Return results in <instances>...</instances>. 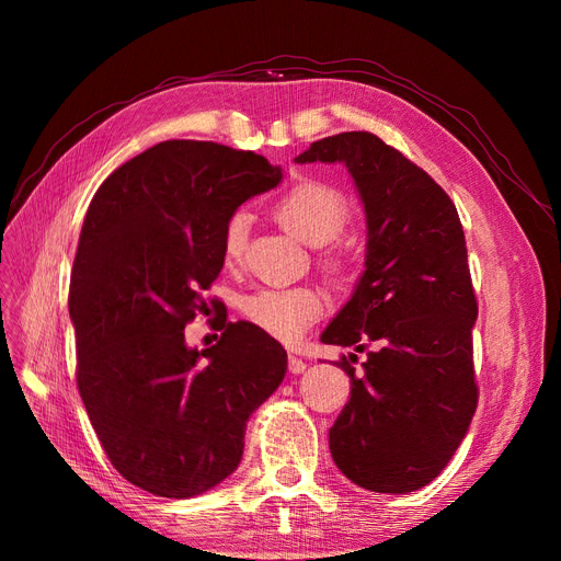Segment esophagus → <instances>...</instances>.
Returning <instances> with one entry per match:
<instances>
[{
  "instance_id": "34e87169",
  "label": "esophagus",
  "mask_w": 561,
  "mask_h": 561,
  "mask_svg": "<svg viewBox=\"0 0 561 561\" xmlns=\"http://www.w3.org/2000/svg\"><path fill=\"white\" fill-rule=\"evenodd\" d=\"M288 370H290L293 375H300V373L307 370V362H302V359L296 357V355H288Z\"/></svg>"
}]
</instances>
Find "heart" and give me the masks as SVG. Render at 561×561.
<instances>
[{"mask_svg": "<svg viewBox=\"0 0 561 561\" xmlns=\"http://www.w3.org/2000/svg\"><path fill=\"white\" fill-rule=\"evenodd\" d=\"M279 225L307 245L320 248L334 241L350 225L352 206L332 184L305 180L290 186L275 204ZM250 218L243 209L233 211L222 227V254L229 263L239 261L248 243ZM322 271L339 288H352L359 279V259L345 248L330 250L320 259ZM325 311V298L311 286L259 288L241 300L243 318L268 336L296 343Z\"/></svg>", "mask_w": 561, "mask_h": 561, "instance_id": "b5f03b06", "label": "heart"}]
</instances>
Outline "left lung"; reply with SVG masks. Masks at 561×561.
<instances>
[{
    "mask_svg": "<svg viewBox=\"0 0 561 561\" xmlns=\"http://www.w3.org/2000/svg\"><path fill=\"white\" fill-rule=\"evenodd\" d=\"M298 163L341 161L368 218L366 271L322 332L350 359V400L330 430L341 473L377 493L430 484L448 466L478 407V298L463 229L448 193L370 131L311 142Z\"/></svg>",
    "mask_w": 561,
    "mask_h": 561,
    "instance_id": "8db88e82",
    "label": "left lung"
}]
</instances>
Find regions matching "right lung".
<instances>
[{
    "instance_id": "obj_1",
    "label": "right lung",
    "mask_w": 561,
    "mask_h": 561,
    "mask_svg": "<svg viewBox=\"0 0 561 561\" xmlns=\"http://www.w3.org/2000/svg\"><path fill=\"white\" fill-rule=\"evenodd\" d=\"M279 180L261 154L163 140L88 206L68 296L77 387L108 461L147 493L191 497L231 476L250 414L282 385L284 347L250 322H222L209 350L184 343L216 309L204 293L222 271L225 220Z\"/></svg>"
}]
</instances>
